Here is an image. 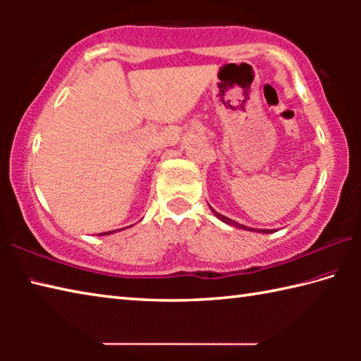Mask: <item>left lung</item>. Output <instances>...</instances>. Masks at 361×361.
Masks as SVG:
<instances>
[{"label": "left lung", "instance_id": "8db88e82", "mask_svg": "<svg viewBox=\"0 0 361 361\" xmlns=\"http://www.w3.org/2000/svg\"><path fill=\"white\" fill-rule=\"evenodd\" d=\"M210 209H212V207H210ZM212 212L215 213V216H218V219H221V221H224L226 224H229V226H235V228H240V229H245V231H247V229H248V231H256V229H250V228H247V226H243V224L235 223L234 219H231V218H228V216H223L221 213H218V212H215L213 209H212ZM256 232H261V234H271L272 231H271V229H258Z\"/></svg>", "mask_w": 361, "mask_h": 361}]
</instances>
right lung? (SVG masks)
I'll use <instances>...</instances> for the list:
<instances>
[{"label": "right lung", "mask_w": 361, "mask_h": 361, "mask_svg": "<svg viewBox=\"0 0 361 361\" xmlns=\"http://www.w3.org/2000/svg\"><path fill=\"white\" fill-rule=\"evenodd\" d=\"M111 232H114V231H108V232H103V235H108V234H111ZM99 235H102V234H99Z\"/></svg>", "instance_id": "1"}]
</instances>
